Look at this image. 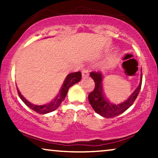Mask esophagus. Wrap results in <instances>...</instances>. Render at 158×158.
I'll use <instances>...</instances> for the list:
<instances>
[{"label": "esophagus", "instance_id": "34e87169", "mask_svg": "<svg viewBox=\"0 0 158 158\" xmlns=\"http://www.w3.org/2000/svg\"><path fill=\"white\" fill-rule=\"evenodd\" d=\"M88 70H87V69H82V70H81V75H82L83 77H88Z\"/></svg>", "mask_w": 158, "mask_h": 158}]
</instances>
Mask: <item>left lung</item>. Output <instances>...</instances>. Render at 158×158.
<instances>
[{"instance_id": "obj_1", "label": "left lung", "mask_w": 158, "mask_h": 158, "mask_svg": "<svg viewBox=\"0 0 158 158\" xmlns=\"http://www.w3.org/2000/svg\"><path fill=\"white\" fill-rule=\"evenodd\" d=\"M90 76L95 82V87L93 91L90 92L88 95V100L93 109L99 115L106 118L117 117L126 111L135 102L139 93L141 85H142V77H141L139 86L136 88L129 98L127 99L125 102L119 104H114L107 99L103 93L102 74L99 71H92L90 73Z\"/></svg>"}]
</instances>
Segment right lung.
I'll return each mask as SVG.
<instances>
[{
	"instance_id": "right-lung-1",
	"label": "right lung",
	"mask_w": 158,
	"mask_h": 158,
	"mask_svg": "<svg viewBox=\"0 0 158 158\" xmlns=\"http://www.w3.org/2000/svg\"><path fill=\"white\" fill-rule=\"evenodd\" d=\"M81 73L80 71L74 72V73L68 74V75L67 76L66 79H64V83H63L62 86H61V88L60 91H59V94L56 96V97L52 101V102L48 103V104L44 105V106H37V105H34L32 104V103L30 102L21 95L19 90H18V94H19V96L21 99V100L24 102V104L26 105L27 106H28L30 108H31L32 110H33L34 111L41 114L50 113V112L53 111V110H55L56 109H57V108H59V106L61 105V103L63 102L65 97H66L69 88H70L72 85L79 82V81L81 80Z\"/></svg>"
}]
</instances>
